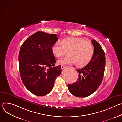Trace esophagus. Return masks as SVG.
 I'll use <instances>...</instances> for the list:
<instances>
[{
  "mask_svg": "<svg viewBox=\"0 0 122 122\" xmlns=\"http://www.w3.org/2000/svg\"><path fill=\"white\" fill-rule=\"evenodd\" d=\"M66 67V66H64V65H62L61 66V69H64V68H65Z\"/></svg>",
  "mask_w": 122,
  "mask_h": 122,
  "instance_id": "esophagus-1",
  "label": "esophagus"
}]
</instances>
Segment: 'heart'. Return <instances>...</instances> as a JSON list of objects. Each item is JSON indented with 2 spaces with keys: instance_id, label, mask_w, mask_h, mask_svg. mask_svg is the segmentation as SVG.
<instances>
[{
  "instance_id": "b5f03b06",
  "label": "heart",
  "mask_w": 122,
  "mask_h": 122,
  "mask_svg": "<svg viewBox=\"0 0 122 122\" xmlns=\"http://www.w3.org/2000/svg\"><path fill=\"white\" fill-rule=\"evenodd\" d=\"M51 51L56 57H60L66 55L67 56L58 60L60 65L76 63L80 67L87 65L94 55V48L89 42L82 38H66L61 42H55L51 46Z\"/></svg>"
}]
</instances>
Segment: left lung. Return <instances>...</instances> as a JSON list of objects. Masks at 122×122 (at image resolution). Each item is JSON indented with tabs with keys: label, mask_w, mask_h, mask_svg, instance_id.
Here are the masks:
<instances>
[{
	"label": "left lung",
	"mask_w": 122,
	"mask_h": 122,
	"mask_svg": "<svg viewBox=\"0 0 122 122\" xmlns=\"http://www.w3.org/2000/svg\"><path fill=\"white\" fill-rule=\"evenodd\" d=\"M94 53L91 61L80 69L78 80L67 85L69 91L73 95L84 97L94 93L102 81L105 66V53L100 45L95 40H92Z\"/></svg>",
	"instance_id": "8db88e82"
}]
</instances>
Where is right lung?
<instances>
[{
	"instance_id": "1",
	"label": "right lung",
	"mask_w": 122,
	"mask_h": 122,
	"mask_svg": "<svg viewBox=\"0 0 122 122\" xmlns=\"http://www.w3.org/2000/svg\"><path fill=\"white\" fill-rule=\"evenodd\" d=\"M56 34L38 31L22 45L19 54V71L26 89L38 96L53 89L56 78L62 72L56 63L51 46L58 41Z\"/></svg>"
}]
</instances>
